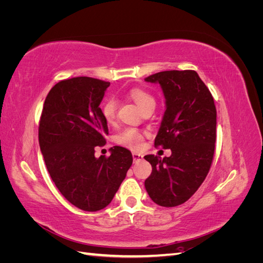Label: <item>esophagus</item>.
Instances as JSON below:
<instances>
[{"label": "esophagus", "instance_id": "1", "mask_svg": "<svg viewBox=\"0 0 263 263\" xmlns=\"http://www.w3.org/2000/svg\"><path fill=\"white\" fill-rule=\"evenodd\" d=\"M144 158V156H142L141 154H137V153H133V159L135 162H137L139 160H141V159Z\"/></svg>", "mask_w": 263, "mask_h": 263}]
</instances>
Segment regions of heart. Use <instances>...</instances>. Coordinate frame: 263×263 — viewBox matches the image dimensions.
I'll return each instance as SVG.
<instances>
[{
    "mask_svg": "<svg viewBox=\"0 0 263 263\" xmlns=\"http://www.w3.org/2000/svg\"><path fill=\"white\" fill-rule=\"evenodd\" d=\"M129 97L133 99L135 103H136L137 106L141 110H144L148 107H155L156 105V101L153 95L141 89H133L129 92ZM116 108L117 103L114 98H107L103 102V104L101 106L102 115L108 124H113L115 122ZM144 133L137 128L128 127V128H125L123 132L117 135L116 141L119 145L129 149H139L142 146V142H144Z\"/></svg>",
    "mask_w": 263,
    "mask_h": 263,
    "instance_id": "1",
    "label": "heart"
}]
</instances>
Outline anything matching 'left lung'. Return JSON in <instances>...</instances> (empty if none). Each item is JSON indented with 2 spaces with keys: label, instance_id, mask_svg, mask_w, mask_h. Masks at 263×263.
<instances>
[{
  "label": "left lung",
  "instance_id": "8db88e82",
  "mask_svg": "<svg viewBox=\"0 0 263 263\" xmlns=\"http://www.w3.org/2000/svg\"><path fill=\"white\" fill-rule=\"evenodd\" d=\"M159 83L165 112L155 146L171 149L161 159L147 155L153 172L145 187L156 204L174 208L186 202L210 171L216 141V107L208 86L193 70L162 71L145 79Z\"/></svg>",
  "mask_w": 263,
  "mask_h": 263
}]
</instances>
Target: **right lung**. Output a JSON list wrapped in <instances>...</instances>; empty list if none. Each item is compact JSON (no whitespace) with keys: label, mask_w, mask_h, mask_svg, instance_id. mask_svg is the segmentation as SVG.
Returning <instances> with one entry per match:
<instances>
[{"label":"right lung","mask_w":263,"mask_h":263,"mask_svg":"<svg viewBox=\"0 0 263 263\" xmlns=\"http://www.w3.org/2000/svg\"><path fill=\"white\" fill-rule=\"evenodd\" d=\"M109 82L89 77L62 80L49 91L39 122L44 160L60 193L76 208L97 212L112 202L133 163L124 147L95 158L105 144L107 122L100 107Z\"/></svg>","instance_id":"right-lung-1"}]
</instances>
